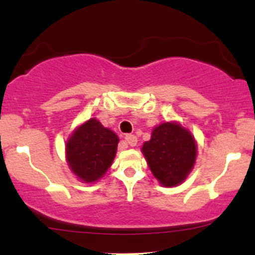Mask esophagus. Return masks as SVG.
<instances>
[{
  "label": "esophagus",
  "instance_id": "1",
  "mask_svg": "<svg viewBox=\"0 0 255 255\" xmlns=\"http://www.w3.org/2000/svg\"><path fill=\"white\" fill-rule=\"evenodd\" d=\"M125 140H126V144H128L130 146H135L136 142H137L136 136L133 135V134H127V135H126V137H125Z\"/></svg>",
  "mask_w": 255,
  "mask_h": 255
}]
</instances>
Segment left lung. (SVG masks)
<instances>
[{
    "instance_id": "1",
    "label": "left lung",
    "mask_w": 255,
    "mask_h": 255,
    "mask_svg": "<svg viewBox=\"0 0 255 255\" xmlns=\"http://www.w3.org/2000/svg\"><path fill=\"white\" fill-rule=\"evenodd\" d=\"M141 152L158 182L163 187H176L194 168L198 146L191 131L172 121L154 127Z\"/></svg>"
}]
</instances>
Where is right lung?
Returning <instances> with one entry per match:
<instances>
[{
	"label": "right lung",
	"mask_w": 255,
	"mask_h": 255,
	"mask_svg": "<svg viewBox=\"0 0 255 255\" xmlns=\"http://www.w3.org/2000/svg\"><path fill=\"white\" fill-rule=\"evenodd\" d=\"M119 136L97 119L75 128L66 141V160L79 180L93 183L104 176L118 151Z\"/></svg>",
	"instance_id": "add662e5"
}]
</instances>
